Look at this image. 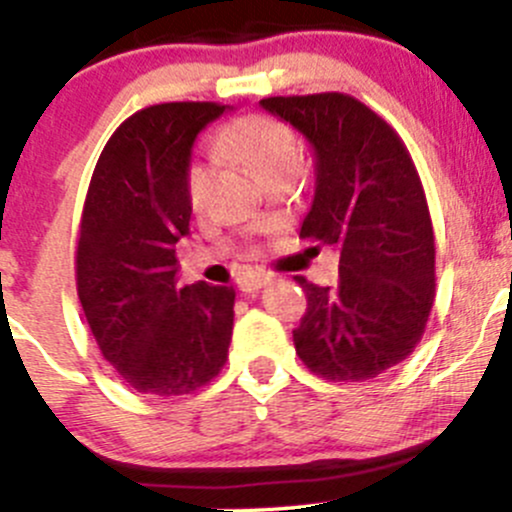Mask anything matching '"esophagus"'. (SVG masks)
Returning <instances> with one entry per match:
<instances>
[{
  "label": "esophagus",
  "mask_w": 512,
  "mask_h": 512,
  "mask_svg": "<svg viewBox=\"0 0 512 512\" xmlns=\"http://www.w3.org/2000/svg\"><path fill=\"white\" fill-rule=\"evenodd\" d=\"M270 282V275H245L240 277V282H237V287H240V292H257V289H262Z\"/></svg>",
  "instance_id": "esophagus-1"
}]
</instances>
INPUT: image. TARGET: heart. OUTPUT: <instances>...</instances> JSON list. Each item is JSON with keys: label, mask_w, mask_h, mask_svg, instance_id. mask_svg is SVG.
Instances as JSON below:
<instances>
[{"label": "heart", "mask_w": 512, "mask_h": 512, "mask_svg": "<svg viewBox=\"0 0 512 512\" xmlns=\"http://www.w3.org/2000/svg\"><path fill=\"white\" fill-rule=\"evenodd\" d=\"M215 148L225 158H232L255 170L262 180H272L275 175L287 173V170H299L304 158L297 133L285 121L267 116V113H250V116L227 123L223 131L218 133ZM210 183H213L210 163L193 158L185 165V198H188V205L195 213H200L208 203Z\"/></svg>", "instance_id": "b5f03b06"}]
</instances>
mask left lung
Masks as SVG:
<instances>
[{
  "label": "left lung",
  "mask_w": 512,
  "mask_h": 512,
  "mask_svg": "<svg viewBox=\"0 0 512 512\" xmlns=\"http://www.w3.org/2000/svg\"><path fill=\"white\" fill-rule=\"evenodd\" d=\"M314 148L317 188L299 237L339 250V285L297 277L307 312L294 349L329 381H366L421 342L436 297V245L421 178L399 133L349 94L262 98Z\"/></svg>",
  "instance_id": "left-lung-1"
}]
</instances>
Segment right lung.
Wrapping results in <instances>:
<instances>
[{"label":"right lung","mask_w":512,"mask_h":512,"mask_svg":"<svg viewBox=\"0 0 512 512\" xmlns=\"http://www.w3.org/2000/svg\"><path fill=\"white\" fill-rule=\"evenodd\" d=\"M223 103L175 101L136 111L101 151L76 247V289L103 359L141 394L183 396L227 361L235 289L178 287L175 242L193 208L185 165Z\"/></svg>","instance_id":"obj_1"}]
</instances>
